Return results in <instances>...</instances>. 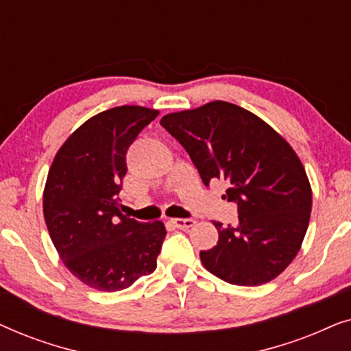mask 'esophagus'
<instances>
[{"label": "esophagus", "mask_w": 351, "mask_h": 351, "mask_svg": "<svg viewBox=\"0 0 351 351\" xmlns=\"http://www.w3.org/2000/svg\"><path fill=\"white\" fill-rule=\"evenodd\" d=\"M171 223L174 225L176 228H180V230H189L195 225V220L193 219H172Z\"/></svg>", "instance_id": "1"}]
</instances>
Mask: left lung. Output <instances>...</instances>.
I'll list each match as a JSON object with an SVG mask.
<instances>
[{"instance_id":"8db88e82","label":"left lung","mask_w":351,"mask_h":351,"mask_svg":"<svg viewBox=\"0 0 351 351\" xmlns=\"http://www.w3.org/2000/svg\"><path fill=\"white\" fill-rule=\"evenodd\" d=\"M160 124L182 143L204 185L228 180L237 227L213 222L219 241L201 251L204 268L238 286H261L289 267L311 213V186L294 148L270 124L238 105L214 100L167 113Z\"/></svg>"}]
</instances>
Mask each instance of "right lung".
I'll return each mask as SVG.
<instances>
[{
	"label": "right lung",
	"mask_w": 351,
	"mask_h": 351,
	"mask_svg": "<svg viewBox=\"0 0 351 351\" xmlns=\"http://www.w3.org/2000/svg\"><path fill=\"white\" fill-rule=\"evenodd\" d=\"M158 113L138 105L97 113L62 143L47 172V232L64 265L93 289L123 291L156 268L165 223L129 219L117 195L129 145Z\"/></svg>",
	"instance_id": "1"
}]
</instances>
